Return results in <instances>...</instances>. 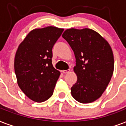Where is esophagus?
<instances>
[{"instance_id":"34e87169","label":"esophagus","mask_w":126,"mask_h":126,"mask_svg":"<svg viewBox=\"0 0 126 126\" xmlns=\"http://www.w3.org/2000/svg\"><path fill=\"white\" fill-rule=\"evenodd\" d=\"M70 72V70H63L62 71V72L64 73V74H68V73H69V72Z\"/></svg>"}]
</instances>
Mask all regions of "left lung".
Segmentation results:
<instances>
[{"label":"left lung","instance_id":"obj_1","mask_svg":"<svg viewBox=\"0 0 126 126\" xmlns=\"http://www.w3.org/2000/svg\"><path fill=\"white\" fill-rule=\"evenodd\" d=\"M76 57L74 71L78 76L71 94L81 103L100 98L112 76L114 60L110 45L97 32L89 28L68 29L62 34Z\"/></svg>","mask_w":126,"mask_h":126}]
</instances>
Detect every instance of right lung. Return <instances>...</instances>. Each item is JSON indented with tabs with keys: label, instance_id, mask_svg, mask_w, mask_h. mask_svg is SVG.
<instances>
[{
	"label": "right lung",
	"instance_id": "obj_1",
	"mask_svg": "<svg viewBox=\"0 0 126 126\" xmlns=\"http://www.w3.org/2000/svg\"><path fill=\"white\" fill-rule=\"evenodd\" d=\"M63 31L53 26L35 29L17 48L14 58L17 85L35 102H44L53 94L60 72L52 66V49Z\"/></svg>",
	"mask_w": 126,
	"mask_h": 126
}]
</instances>
